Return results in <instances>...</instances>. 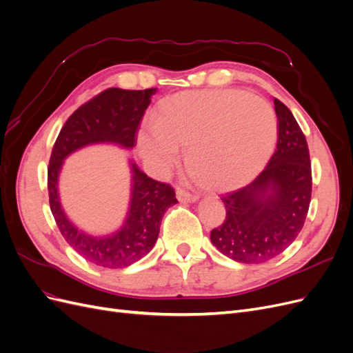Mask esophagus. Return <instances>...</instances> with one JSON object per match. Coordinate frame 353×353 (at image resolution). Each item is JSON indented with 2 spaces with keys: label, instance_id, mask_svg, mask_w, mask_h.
Masks as SVG:
<instances>
[{
  "label": "esophagus",
  "instance_id": "1",
  "mask_svg": "<svg viewBox=\"0 0 353 353\" xmlns=\"http://www.w3.org/2000/svg\"><path fill=\"white\" fill-rule=\"evenodd\" d=\"M176 197L179 201H183V203H194L199 200V196L191 194V193H188V191L181 190V188L176 190Z\"/></svg>",
  "mask_w": 353,
  "mask_h": 353
}]
</instances>
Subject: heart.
Returning <instances> with one entry per match:
<instances>
[{"instance_id":"obj_1","label":"heart","mask_w":353,"mask_h":353,"mask_svg":"<svg viewBox=\"0 0 353 353\" xmlns=\"http://www.w3.org/2000/svg\"><path fill=\"white\" fill-rule=\"evenodd\" d=\"M279 137L272 105L240 90L183 91L160 101L154 123L138 134L140 154L163 172L185 150L201 185L227 191L249 184L271 159Z\"/></svg>"}]
</instances>
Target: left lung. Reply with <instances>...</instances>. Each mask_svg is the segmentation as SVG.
Listing matches in <instances>:
<instances>
[{
	"instance_id": "obj_1",
	"label": "left lung",
	"mask_w": 353,
	"mask_h": 353,
	"mask_svg": "<svg viewBox=\"0 0 353 353\" xmlns=\"http://www.w3.org/2000/svg\"><path fill=\"white\" fill-rule=\"evenodd\" d=\"M279 141L268 165L253 183L222 196L227 216L210 232V241L240 263L274 259L303 228L312 193L306 138L293 113L274 99Z\"/></svg>"
}]
</instances>
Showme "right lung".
Masks as SVG:
<instances>
[{
  "label": "right lung",
  "instance_id": "1",
  "mask_svg": "<svg viewBox=\"0 0 353 353\" xmlns=\"http://www.w3.org/2000/svg\"><path fill=\"white\" fill-rule=\"evenodd\" d=\"M157 88L131 91L109 88L73 112L52 147L48 166V196L61 236L82 258L103 268H125L150 252L159 237L165 212L174 206V188L147 176L130 159L131 194L122 227L105 236L85 232L68 218L60 203L59 176L65 159L94 144H113L131 150L138 125Z\"/></svg>",
  "mask_w": 353,
  "mask_h": 353
}]
</instances>
